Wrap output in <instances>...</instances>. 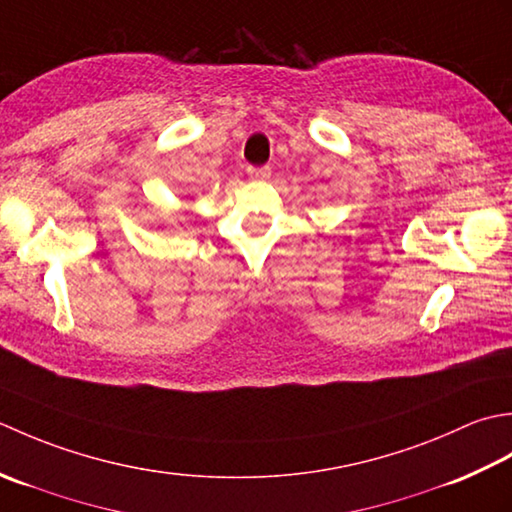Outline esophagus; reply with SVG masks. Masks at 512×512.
Here are the masks:
<instances>
[{
  "instance_id": "obj_1",
  "label": "esophagus",
  "mask_w": 512,
  "mask_h": 512,
  "mask_svg": "<svg viewBox=\"0 0 512 512\" xmlns=\"http://www.w3.org/2000/svg\"><path fill=\"white\" fill-rule=\"evenodd\" d=\"M247 174H249V179H254V181H265V179H269L271 170H269V165H263V168H256V165H247Z\"/></svg>"
}]
</instances>
